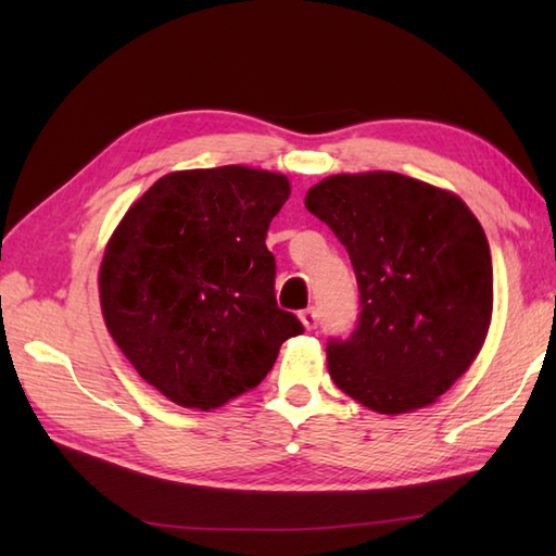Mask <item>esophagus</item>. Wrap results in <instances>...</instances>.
<instances>
[{
    "instance_id": "1",
    "label": "esophagus",
    "mask_w": 556,
    "mask_h": 556,
    "mask_svg": "<svg viewBox=\"0 0 556 556\" xmlns=\"http://www.w3.org/2000/svg\"><path fill=\"white\" fill-rule=\"evenodd\" d=\"M301 323H303V327L305 329H308V332H311V329H315L317 327V311L315 308H305V311H301Z\"/></svg>"
}]
</instances>
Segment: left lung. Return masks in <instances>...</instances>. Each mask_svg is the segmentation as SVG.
Wrapping results in <instances>:
<instances>
[{
  "mask_svg": "<svg viewBox=\"0 0 556 556\" xmlns=\"http://www.w3.org/2000/svg\"><path fill=\"white\" fill-rule=\"evenodd\" d=\"M305 207L346 245L361 293L353 334L327 341L329 377L384 416L434 404L490 329L480 222L458 195L396 172L327 176Z\"/></svg>",
  "mask_w": 556,
  "mask_h": 556,
  "instance_id": "1",
  "label": "left lung"
}]
</instances>
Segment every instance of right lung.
<instances>
[{
    "instance_id": "right-lung-1",
    "label": "right lung",
    "mask_w": 556,
    "mask_h": 556,
    "mask_svg": "<svg viewBox=\"0 0 556 556\" xmlns=\"http://www.w3.org/2000/svg\"><path fill=\"white\" fill-rule=\"evenodd\" d=\"M289 179L263 169L172 172L104 248L100 303L116 346L169 401L210 410L251 392L303 332L275 299L265 239Z\"/></svg>"
}]
</instances>
